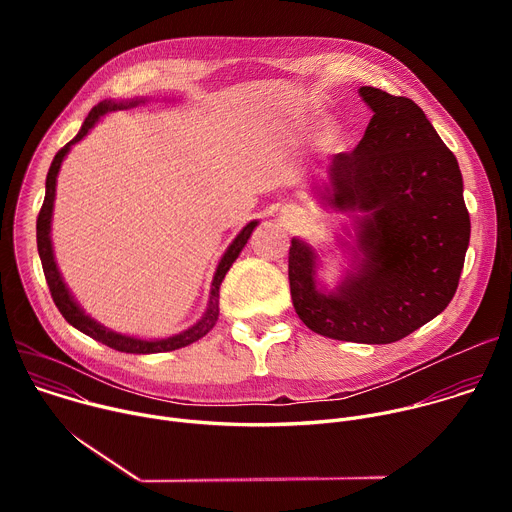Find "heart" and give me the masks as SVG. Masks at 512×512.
<instances>
[{
  "label": "heart",
  "mask_w": 512,
  "mask_h": 512,
  "mask_svg": "<svg viewBox=\"0 0 512 512\" xmlns=\"http://www.w3.org/2000/svg\"><path fill=\"white\" fill-rule=\"evenodd\" d=\"M326 135H328V137H332V135H334V129H332V127H328V129H326Z\"/></svg>",
  "instance_id": "1"
}]
</instances>
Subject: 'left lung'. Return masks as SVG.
Returning a JSON list of instances; mask_svg holds the SVG:
<instances>
[{
    "label": "left lung",
    "instance_id": "left-lung-1",
    "mask_svg": "<svg viewBox=\"0 0 512 512\" xmlns=\"http://www.w3.org/2000/svg\"><path fill=\"white\" fill-rule=\"evenodd\" d=\"M358 95L373 111L371 123L350 154L330 160L316 186L322 206L352 216L354 245L340 241L350 267L328 289L318 279V251L294 237L289 289L296 314L316 334L391 344L452 302L470 216L458 160L425 113L375 87Z\"/></svg>",
    "mask_w": 512,
    "mask_h": 512
}]
</instances>
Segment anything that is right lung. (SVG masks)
Returning a JSON list of instances; mask_svg holds the SVG:
<instances>
[{
  "mask_svg": "<svg viewBox=\"0 0 512 512\" xmlns=\"http://www.w3.org/2000/svg\"><path fill=\"white\" fill-rule=\"evenodd\" d=\"M145 103V99H125V101H101L97 107L91 109L89 117L85 119L81 131L72 137L64 148L54 156L52 164H50V170H48V176H46V196H44V204L40 208V214H38V221H36V241H38V255H40V261H42V269H44V277H46V283L50 287V294H52V300L56 304V308L60 310V314L64 316V320L75 326L77 330H81L83 334L95 338L97 342L109 346V348H115L119 352H129V354H156V352H170V350H178L182 346H188L196 340H200L202 336H206L216 320H218V291H221V283L227 275V271L231 269V265L237 261L239 253L243 251V247L247 245L253 229L259 225V221H251L247 227H243V231L235 237V241L227 247L225 255L221 257V261H218L216 265V271H214V277H212V285H210V296H208V306H206V312L204 316L194 324L190 326L188 330H182L178 334H172L168 338H156V340H143V338H137V336H129V334H121V332H115L107 326H103L101 322H97L95 318H91L89 314H85V310L79 306V302L75 300V296L70 294V289L66 287L60 271H58V265H56V259H54V249H52V237H50V231H52V210H54V198H56V176L60 172V164L62 160L66 158V154L70 152V148L75 143H79L95 125L97 121L111 113V111H123V109H131V107H137Z\"/></svg>",
  "mask_w": 512,
  "mask_h": 512,
  "instance_id": "obj_1",
  "label": "right lung"
}]
</instances>
